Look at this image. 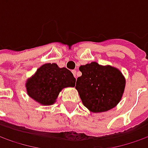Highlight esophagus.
I'll list each match as a JSON object with an SVG mask.
<instances>
[{"mask_svg": "<svg viewBox=\"0 0 148 148\" xmlns=\"http://www.w3.org/2000/svg\"><path fill=\"white\" fill-rule=\"evenodd\" d=\"M72 73H73V74H74V77L76 78V76H77V75H76V73H77V71H76V70H72Z\"/></svg>", "mask_w": 148, "mask_h": 148, "instance_id": "1", "label": "esophagus"}]
</instances>
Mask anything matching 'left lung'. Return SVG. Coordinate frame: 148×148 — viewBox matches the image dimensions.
I'll return each instance as SVG.
<instances>
[{
    "label": "left lung",
    "instance_id": "1",
    "mask_svg": "<svg viewBox=\"0 0 148 148\" xmlns=\"http://www.w3.org/2000/svg\"><path fill=\"white\" fill-rule=\"evenodd\" d=\"M82 75L76 81L82 103L93 112H106L116 106L124 92L125 79L120 70L96 62L81 65Z\"/></svg>",
    "mask_w": 148,
    "mask_h": 148
}]
</instances>
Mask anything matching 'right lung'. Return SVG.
Listing matches in <instances>:
<instances>
[{
    "label": "right lung",
    "instance_id": "1",
    "mask_svg": "<svg viewBox=\"0 0 148 148\" xmlns=\"http://www.w3.org/2000/svg\"><path fill=\"white\" fill-rule=\"evenodd\" d=\"M75 78L66 68L45 64L26 82L27 94L42 105H51L64 88L75 86Z\"/></svg>",
    "mask_w": 148,
    "mask_h": 148
}]
</instances>
